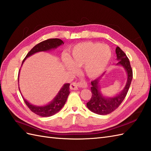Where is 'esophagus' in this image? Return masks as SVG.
Segmentation results:
<instances>
[{"label": "esophagus", "mask_w": 151, "mask_h": 151, "mask_svg": "<svg viewBox=\"0 0 151 151\" xmlns=\"http://www.w3.org/2000/svg\"><path fill=\"white\" fill-rule=\"evenodd\" d=\"M87 83L82 80L79 82H73L70 85V89L71 90H76L78 89L79 87H87Z\"/></svg>", "instance_id": "esophagus-1"}]
</instances>
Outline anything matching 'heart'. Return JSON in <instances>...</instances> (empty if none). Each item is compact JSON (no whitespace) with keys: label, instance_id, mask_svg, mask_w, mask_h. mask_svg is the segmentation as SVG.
Listing matches in <instances>:
<instances>
[{"label":"heart","instance_id":"heart-1","mask_svg":"<svg viewBox=\"0 0 151 151\" xmlns=\"http://www.w3.org/2000/svg\"><path fill=\"white\" fill-rule=\"evenodd\" d=\"M111 56V52L107 45L85 42L73 46L70 57L64 55L62 61L69 71H74L76 67L82 66L83 74L88 78H93L104 71Z\"/></svg>","mask_w":151,"mask_h":151}]
</instances>
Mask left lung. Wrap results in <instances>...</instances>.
<instances>
[{
  "label": "left lung",
  "mask_w": 151,
  "mask_h": 151,
  "mask_svg": "<svg viewBox=\"0 0 151 151\" xmlns=\"http://www.w3.org/2000/svg\"><path fill=\"white\" fill-rule=\"evenodd\" d=\"M116 53L117 57L116 59L118 60L116 65H122L127 73V80L126 85L124 89L116 96L113 97H106L101 93V87L100 86V81L105 73L99 78L92 81V86L91 88L92 96L91 98V100L87 103V107L94 113L106 115L116 109L124 101L130 87L132 79V70L130 62L127 55L118 46L116 48Z\"/></svg>",
  "instance_id": "8db88e82"
}]
</instances>
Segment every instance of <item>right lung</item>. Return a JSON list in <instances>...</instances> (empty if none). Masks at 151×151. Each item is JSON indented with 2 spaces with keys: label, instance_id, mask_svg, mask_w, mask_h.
I'll return each instance as SVG.
<instances>
[{
  "label": "right lung",
  "instance_id": "1",
  "mask_svg": "<svg viewBox=\"0 0 151 151\" xmlns=\"http://www.w3.org/2000/svg\"><path fill=\"white\" fill-rule=\"evenodd\" d=\"M64 44V42L62 40L59 39V38H50V39H47L43 42H41L39 44H37L35 46H34L31 49V51L28 52L27 55L26 56L25 58L24 59V60L22 63V65L23 64L24 62L26 60L27 58L34 55L35 53H36V52L40 51H47L51 50H54V49L57 48L60 45ZM19 73L20 70L19 72L18 82ZM69 86V83L64 84V86L62 87V88L59 91V92L57 94V96L54 98L53 100H52L50 104L43 106H34V105L30 104L29 101H27L25 99H24L22 94H21V95H22V99L24 101V102L26 104V106L29 107V109L32 111L33 113H35L38 116H40L48 117L57 113L63 107V106H64L65 101L67 100L68 95L70 93ZM19 89L20 92L19 87Z\"/></svg>",
  "mask_w": 151,
  "mask_h": 151
}]
</instances>
